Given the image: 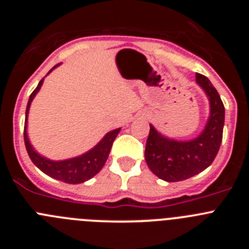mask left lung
I'll use <instances>...</instances> for the list:
<instances>
[{"label": "left lung", "instance_id": "8db88e82", "mask_svg": "<svg viewBox=\"0 0 249 249\" xmlns=\"http://www.w3.org/2000/svg\"><path fill=\"white\" fill-rule=\"evenodd\" d=\"M196 82L210 102V116L197 137L178 141L162 135L149 124L147 138V166L166 182L183 181L210 167L218 153L224 126V106L217 89L206 76L196 73Z\"/></svg>", "mask_w": 249, "mask_h": 249}]
</instances>
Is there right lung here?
Masks as SVG:
<instances>
[{
	"label": "right lung",
	"mask_w": 249,
	"mask_h": 249,
	"mask_svg": "<svg viewBox=\"0 0 249 249\" xmlns=\"http://www.w3.org/2000/svg\"><path fill=\"white\" fill-rule=\"evenodd\" d=\"M59 65H56L53 68H51V72L53 71L54 68L58 67ZM45 78L39 81L38 86L36 87L30 96V100L27 103V108H26V120H25V132H23V137H25V144L27 153L30 156L31 160L34 162L35 166L39 168L43 173H46L50 177L62 181L65 183L70 184H78L83 183V182L89 181L92 177L97 175L100 172L102 167L105 166L106 160L108 158L109 152H111L112 143H113L114 138L117 137L120 133L121 128H116L113 131H109L108 133H106L105 137L98 142L93 148L89 151L85 152L83 155L77 156V157L68 158V160H52L50 158L45 157V156L39 155L38 152L34 148V146L31 144L30 138H28L27 133V123H28V112H30L31 103L36 97V94L42 87V83Z\"/></svg>",
	"instance_id": "right-lung-1"
}]
</instances>
